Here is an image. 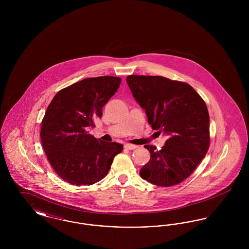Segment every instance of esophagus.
<instances>
[{
	"instance_id": "obj_1",
	"label": "esophagus",
	"mask_w": 249,
	"mask_h": 249,
	"mask_svg": "<svg viewBox=\"0 0 249 249\" xmlns=\"http://www.w3.org/2000/svg\"><path fill=\"white\" fill-rule=\"evenodd\" d=\"M124 147H125V149H127V150H132V149H135V148L137 147V145L131 144V143H126V144L124 145Z\"/></svg>"
}]
</instances>
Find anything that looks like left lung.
<instances>
[{"instance_id": "1", "label": "left lung", "mask_w": 249, "mask_h": 249, "mask_svg": "<svg viewBox=\"0 0 249 249\" xmlns=\"http://www.w3.org/2000/svg\"><path fill=\"white\" fill-rule=\"evenodd\" d=\"M126 80L148 123L168 136L160 150L144 145L150 160L141 168V178L159 187L180 184L194 172L210 145L205 102L189 84L163 76L133 74Z\"/></svg>"}]
</instances>
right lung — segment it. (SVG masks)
Masks as SVG:
<instances>
[{
  "label": "right lung",
  "mask_w": 249,
  "mask_h": 249,
  "mask_svg": "<svg viewBox=\"0 0 249 249\" xmlns=\"http://www.w3.org/2000/svg\"><path fill=\"white\" fill-rule=\"evenodd\" d=\"M120 83L116 76L85 78L60 89L48 106L40 131L42 145L53 170L71 185L90 186L106 178L123 150L122 144L101 141L88 130L94 128Z\"/></svg>",
  "instance_id": "right-lung-1"
}]
</instances>
